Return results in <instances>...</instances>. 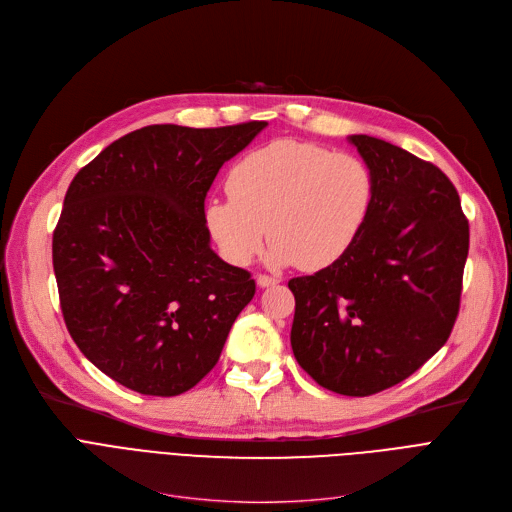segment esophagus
Instances as JSON below:
<instances>
[{"label": "esophagus", "mask_w": 512, "mask_h": 512, "mask_svg": "<svg viewBox=\"0 0 512 512\" xmlns=\"http://www.w3.org/2000/svg\"><path fill=\"white\" fill-rule=\"evenodd\" d=\"M280 280L278 278H272V276H265V274H259L257 276V286L259 288H267V286H276Z\"/></svg>", "instance_id": "1"}]
</instances>
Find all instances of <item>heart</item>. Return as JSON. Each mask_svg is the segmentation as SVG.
Returning a JSON list of instances; mask_svg holds the SVG:
<instances>
[{
    "instance_id": "b5f03b06",
    "label": "heart",
    "mask_w": 512,
    "mask_h": 512,
    "mask_svg": "<svg viewBox=\"0 0 512 512\" xmlns=\"http://www.w3.org/2000/svg\"><path fill=\"white\" fill-rule=\"evenodd\" d=\"M230 197L211 199L205 224L222 255L247 265L270 232L274 265L324 270L361 236L375 199V180L353 153L278 139L240 157L228 180Z\"/></svg>"
}]
</instances>
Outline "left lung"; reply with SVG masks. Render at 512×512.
Listing matches in <instances>:
<instances>
[{
  "instance_id": "1",
  "label": "left lung",
  "mask_w": 512,
  "mask_h": 512,
  "mask_svg": "<svg viewBox=\"0 0 512 512\" xmlns=\"http://www.w3.org/2000/svg\"><path fill=\"white\" fill-rule=\"evenodd\" d=\"M375 180L369 220L330 267L292 278V353L336 394L407 380L446 344L459 315L469 222L446 174L382 139L351 134Z\"/></svg>"
}]
</instances>
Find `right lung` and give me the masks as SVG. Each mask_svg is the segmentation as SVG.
Here are the masks:
<instances>
[{
    "label": "right lung",
    "mask_w": 512,
    "mask_h": 512,
    "mask_svg": "<svg viewBox=\"0 0 512 512\" xmlns=\"http://www.w3.org/2000/svg\"><path fill=\"white\" fill-rule=\"evenodd\" d=\"M265 126H145L70 182L53 230L60 305L80 353L118 384L178 396L218 363L255 280L209 247L205 197Z\"/></svg>",
    "instance_id": "1"
}]
</instances>
